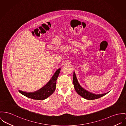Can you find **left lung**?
<instances>
[{
    "label": "left lung",
    "mask_w": 126,
    "mask_h": 126,
    "mask_svg": "<svg viewBox=\"0 0 126 126\" xmlns=\"http://www.w3.org/2000/svg\"><path fill=\"white\" fill-rule=\"evenodd\" d=\"M73 84L75 91L78 94L81 96V97L84 98L87 100H94L100 97H102L109 92L105 93V94H95L92 93H91L89 91L84 89L83 87H81V85L78 82L77 78L76 77V75L75 74V72H73Z\"/></svg>",
    "instance_id": "left-lung-1"
}]
</instances>
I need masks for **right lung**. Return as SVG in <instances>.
<instances>
[{"mask_svg": "<svg viewBox=\"0 0 126 126\" xmlns=\"http://www.w3.org/2000/svg\"><path fill=\"white\" fill-rule=\"evenodd\" d=\"M61 68H59L55 72L48 82L39 90L33 92H26L19 90V93L22 95L34 100H43L47 98L55 92L58 78Z\"/></svg>", "mask_w": 126, "mask_h": 126, "instance_id": "add662e5", "label": "right lung"}]
</instances>
